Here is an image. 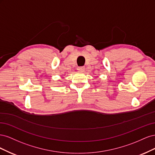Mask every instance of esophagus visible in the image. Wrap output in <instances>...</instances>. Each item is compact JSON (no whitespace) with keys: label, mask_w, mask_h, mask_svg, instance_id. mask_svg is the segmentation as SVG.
I'll use <instances>...</instances> for the list:
<instances>
[{"label":"esophagus","mask_w":155,"mask_h":155,"mask_svg":"<svg viewBox=\"0 0 155 155\" xmlns=\"http://www.w3.org/2000/svg\"><path fill=\"white\" fill-rule=\"evenodd\" d=\"M77 70H78L79 72H83L84 70H85V67H78Z\"/></svg>","instance_id":"obj_1"}]
</instances>
